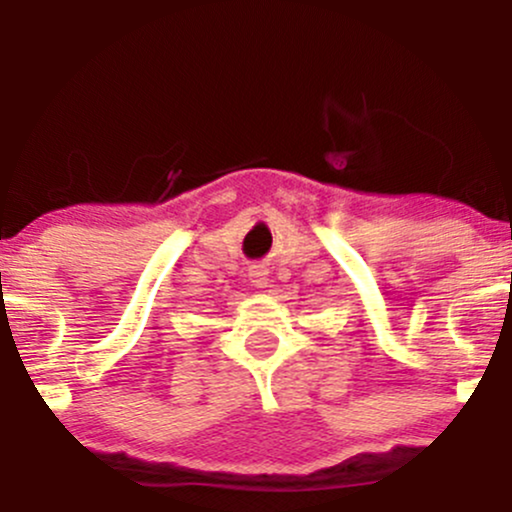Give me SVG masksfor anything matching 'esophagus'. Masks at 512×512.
I'll return each instance as SVG.
<instances>
[{
	"mask_svg": "<svg viewBox=\"0 0 512 512\" xmlns=\"http://www.w3.org/2000/svg\"><path fill=\"white\" fill-rule=\"evenodd\" d=\"M248 276H250V284L255 289H264L269 284V269L264 264H250L248 267Z\"/></svg>",
	"mask_w": 512,
	"mask_h": 512,
	"instance_id": "obj_1",
	"label": "esophagus"
}]
</instances>
